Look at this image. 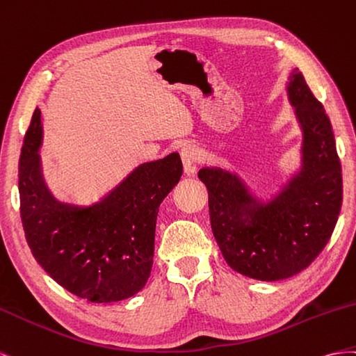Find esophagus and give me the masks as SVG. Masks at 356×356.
Returning <instances> with one entry per match:
<instances>
[{"label":"esophagus","instance_id":"esophagus-1","mask_svg":"<svg viewBox=\"0 0 356 356\" xmlns=\"http://www.w3.org/2000/svg\"><path fill=\"white\" fill-rule=\"evenodd\" d=\"M180 158H181V162H184L185 175H188V176L195 175V171H197V150H195V147L191 145H186L181 147Z\"/></svg>","mask_w":356,"mask_h":356}]
</instances>
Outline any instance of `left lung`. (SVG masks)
<instances>
[{"label": "left lung", "mask_w": 356, "mask_h": 356, "mask_svg": "<svg viewBox=\"0 0 356 356\" xmlns=\"http://www.w3.org/2000/svg\"><path fill=\"white\" fill-rule=\"evenodd\" d=\"M286 92L302 131L301 168L270 201L255 197L237 175L204 167L210 225L228 266L250 279L274 282L307 268L336 227L343 177L330 118L293 68Z\"/></svg>", "instance_id": "left-lung-1"}]
</instances>
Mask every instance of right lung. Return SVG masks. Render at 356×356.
<instances>
[{
    "instance_id": "1",
    "label": "right lung",
    "mask_w": 356,
    "mask_h": 356,
    "mask_svg": "<svg viewBox=\"0 0 356 356\" xmlns=\"http://www.w3.org/2000/svg\"><path fill=\"white\" fill-rule=\"evenodd\" d=\"M40 116L35 108L19 159L20 219L35 261L60 286L90 302L136 296L154 264L159 206L184 171L179 154L140 164L92 206L67 204L43 180Z\"/></svg>"
}]
</instances>
